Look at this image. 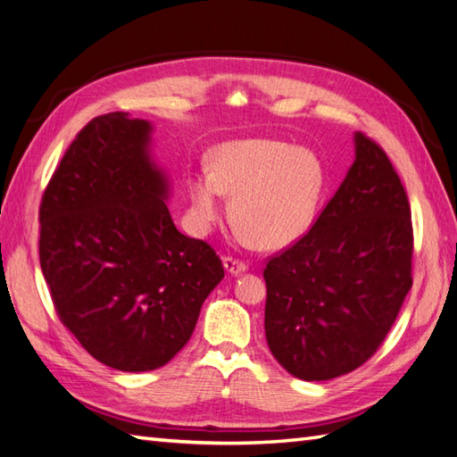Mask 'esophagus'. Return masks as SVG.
<instances>
[{
    "label": "esophagus",
    "instance_id": "1",
    "mask_svg": "<svg viewBox=\"0 0 457 457\" xmlns=\"http://www.w3.org/2000/svg\"><path fill=\"white\" fill-rule=\"evenodd\" d=\"M224 269L228 270V274H231V277H239V274H243L247 270V264L239 261V259H231V257H226L224 259Z\"/></svg>",
    "mask_w": 457,
    "mask_h": 457
}]
</instances>
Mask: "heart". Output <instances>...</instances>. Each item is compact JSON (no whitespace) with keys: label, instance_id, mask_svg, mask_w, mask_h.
Listing matches in <instances>:
<instances>
[{"label":"heart","instance_id":"b5f03b06","mask_svg":"<svg viewBox=\"0 0 457 457\" xmlns=\"http://www.w3.org/2000/svg\"><path fill=\"white\" fill-rule=\"evenodd\" d=\"M325 185V165L315 152L269 137H243L216 145L210 169L188 175L187 193L198 229L220 218L226 195L243 236L259 249L277 251L312 229Z\"/></svg>","mask_w":457,"mask_h":457}]
</instances>
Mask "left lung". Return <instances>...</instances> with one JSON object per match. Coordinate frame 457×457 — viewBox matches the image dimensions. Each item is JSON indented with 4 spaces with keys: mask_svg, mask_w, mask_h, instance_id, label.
<instances>
[{
    "mask_svg": "<svg viewBox=\"0 0 457 457\" xmlns=\"http://www.w3.org/2000/svg\"><path fill=\"white\" fill-rule=\"evenodd\" d=\"M411 208L386 152L354 134V163L305 236L269 261L264 333L303 381L353 372L372 356L411 290Z\"/></svg>",
    "mask_w": 457,
    "mask_h": 457,
    "instance_id": "1",
    "label": "left lung"
}]
</instances>
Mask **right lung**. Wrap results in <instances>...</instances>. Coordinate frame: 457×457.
I'll use <instances>...</instances> for the list:
<instances>
[{
	"mask_svg": "<svg viewBox=\"0 0 457 457\" xmlns=\"http://www.w3.org/2000/svg\"><path fill=\"white\" fill-rule=\"evenodd\" d=\"M152 134L150 120L129 112L93 119L40 204V269L60 320L120 372L165 366L224 278L214 249L175 228Z\"/></svg>",
	"mask_w": 457,
	"mask_h": 457,
	"instance_id": "right-lung-1",
	"label": "right lung"
}]
</instances>
